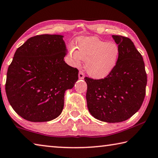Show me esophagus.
Here are the masks:
<instances>
[{"label": "esophagus", "mask_w": 158, "mask_h": 158, "mask_svg": "<svg viewBox=\"0 0 158 158\" xmlns=\"http://www.w3.org/2000/svg\"><path fill=\"white\" fill-rule=\"evenodd\" d=\"M84 76H85V75H84V72L80 70V71H79V79H84Z\"/></svg>", "instance_id": "obj_1"}]
</instances>
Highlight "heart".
I'll list each match as a JSON object with an SVG mask.
<instances>
[{
    "label": "heart",
    "mask_w": 158,
    "mask_h": 158,
    "mask_svg": "<svg viewBox=\"0 0 158 158\" xmlns=\"http://www.w3.org/2000/svg\"><path fill=\"white\" fill-rule=\"evenodd\" d=\"M76 49L71 46L68 55L73 65L85 61V70L94 78H103L114 69L118 61L119 49L114 43H108L94 36L80 37Z\"/></svg>",
    "instance_id": "b5f03b06"
}]
</instances>
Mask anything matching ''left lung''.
Returning a JSON list of instances; mask_svg holds the SVG:
<instances>
[{
  "mask_svg": "<svg viewBox=\"0 0 158 158\" xmlns=\"http://www.w3.org/2000/svg\"><path fill=\"white\" fill-rule=\"evenodd\" d=\"M119 56L114 69L104 79L85 77L88 110L102 122L125 121L139 110L144 99L147 75L142 56L128 37L113 35Z\"/></svg>",
  "mask_w": 158,
  "mask_h": 158,
  "instance_id": "obj_1",
  "label": "left lung"
}]
</instances>
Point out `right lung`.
<instances>
[{"mask_svg": "<svg viewBox=\"0 0 158 158\" xmlns=\"http://www.w3.org/2000/svg\"><path fill=\"white\" fill-rule=\"evenodd\" d=\"M63 36L31 37L16 50L7 73L5 91L11 107L30 122H48L61 113L64 93L78 80L79 70L64 61Z\"/></svg>", "mask_w": 158, "mask_h": 158, "instance_id": "obj_1", "label": "right lung"}]
</instances>
